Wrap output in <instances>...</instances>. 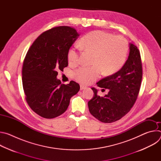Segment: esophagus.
I'll return each instance as SVG.
<instances>
[{
  "label": "esophagus",
  "mask_w": 161,
  "mask_h": 161,
  "mask_svg": "<svg viewBox=\"0 0 161 161\" xmlns=\"http://www.w3.org/2000/svg\"><path fill=\"white\" fill-rule=\"evenodd\" d=\"M86 88V86H84V85H80V90H84V89H85Z\"/></svg>",
  "instance_id": "esophagus-1"
}]
</instances>
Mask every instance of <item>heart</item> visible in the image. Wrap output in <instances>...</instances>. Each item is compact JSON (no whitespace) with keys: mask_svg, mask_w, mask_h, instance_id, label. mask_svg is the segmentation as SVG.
Wrapping results in <instances>:
<instances>
[{"mask_svg":"<svg viewBox=\"0 0 161 161\" xmlns=\"http://www.w3.org/2000/svg\"><path fill=\"white\" fill-rule=\"evenodd\" d=\"M81 48L93 53L91 67H81L73 72L74 78L81 84H90L101 74L110 75L118 71L126 61L129 46L121 36L103 31H94L84 36L79 41ZM80 52L71 48L67 52V60L71 65L79 64Z\"/></svg>","mask_w":161,"mask_h":161,"instance_id":"1","label":"heart"}]
</instances>
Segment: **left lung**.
Masks as SVG:
<instances>
[{
    "instance_id": "1",
    "label": "left lung",
    "mask_w": 161,
    "mask_h": 161,
    "mask_svg": "<svg viewBox=\"0 0 161 161\" xmlns=\"http://www.w3.org/2000/svg\"><path fill=\"white\" fill-rule=\"evenodd\" d=\"M129 55L121 69L97 83L98 86L109 90L104 97L92 88L94 97L88 103L91 114L104 123L116 122L130 110L138 96L142 80V63L140 50L129 44ZM104 90V89H103Z\"/></svg>"
}]
</instances>
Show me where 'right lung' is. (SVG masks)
<instances>
[{
	"label": "right lung",
	"instance_id": "obj_1",
	"mask_svg": "<svg viewBox=\"0 0 161 161\" xmlns=\"http://www.w3.org/2000/svg\"><path fill=\"white\" fill-rule=\"evenodd\" d=\"M78 36L71 27H53L42 33L27 53L22 68L25 99L43 118L53 119L64 113L80 90L75 81L65 85L57 78V71L68 65L67 52Z\"/></svg>",
	"mask_w": 161,
	"mask_h": 161
}]
</instances>
